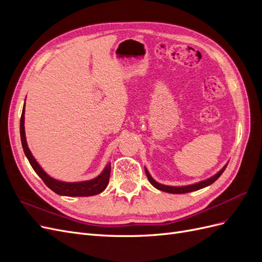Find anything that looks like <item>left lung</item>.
<instances>
[{
	"label": "left lung",
	"mask_w": 262,
	"mask_h": 262,
	"mask_svg": "<svg viewBox=\"0 0 262 262\" xmlns=\"http://www.w3.org/2000/svg\"><path fill=\"white\" fill-rule=\"evenodd\" d=\"M226 166L227 165H225L223 168H222L216 175H214V176H212L211 178H209V179H207V180H203V181H200V182H196V184H193V185H189V186H184V187H171V186H165V185H161V184H158L157 181H155L153 178H152V176L149 175V172L147 171V169L145 168V172H146V176H147V179H148V181L150 182V184H152L156 189H158V190H161V191H165V192H168V193H188V192H191V191H195V190H199V189H202V188H204V187H208V186H210L211 184H213L214 181H215L222 173H223V171L225 170V168H226Z\"/></svg>",
	"instance_id": "8db88e82"
}]
</instances>
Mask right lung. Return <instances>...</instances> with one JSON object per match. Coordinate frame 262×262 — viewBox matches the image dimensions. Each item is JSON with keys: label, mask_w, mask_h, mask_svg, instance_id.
I'll return each instance as SVG.
<instances>
[{"label": "right lung", "mask_w": 262, "mask_h": 262, "mask_svg": "<svg viewBox=\"0 0 262 262\" xmlns=\"http://www.w3.org/2000/svg\"><path fill=\"white\" fill-rule=\"evenodd\" d=\"M24 120H25V105L23 108V113L20 117V140H21V145L24 153H25L26 157L31 165V167L37 172V175L42 179V181L46 184L47 187H49L52 191L58 193L60 195H68V196H91L98 194L104 191L106 187L108 186L109 177H110V169H112V166L110 164H107L105 169L102 170L100 175L96 178L87 181H81V182H64V181H59L51 178L48 173H46L43 169L40 167L33 154L30 153L28 148L26 137H25V126H24Z\"/></svg>", "instance_id": "right-lung-1"}]
</instances>
